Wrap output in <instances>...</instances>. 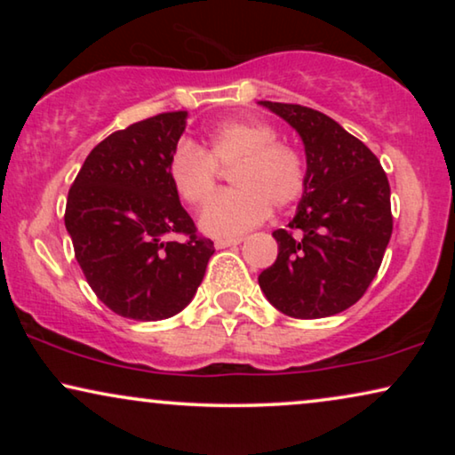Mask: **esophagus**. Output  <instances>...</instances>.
<instances>
[{"label": "esophagus", "mask_w": 455, "mask_h": 455, "mask_svg": "<svg viewBox=\"0 0 455 455\" xmlns=\"http://www.w3.org/2000/svg\"><path fill=\"white\" fill-rule=\"evenodd\" d=\"M242 238H217L215 240V248H228V246H235L240 244Z\"/></svg>", "instance_id": "obj_1"}]
</instances>
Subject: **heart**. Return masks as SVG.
<instances>
[{
  "instance_id": "b5f03b06",
  "label": "heart",
  "mask_w": 455,
  "mask_h": 455,
  "mask_svg": "<svg viewBox=\"0 0 455 455\" xmlns=\"http://www.w3.org/2000/svg\"><path fill=\"white\" fill-rule=\"evenodd\" d=\"M232 168L235 190L215 196L201 215L203 232L238 238L257 228L269 207L282 211L304 192L307 170L300 153L277 140L275 128L260 120H226L204 134L203 147L184 140L172 151L167 173L178 196L201 207L217 188V167Z\"/></svg>"
}]
</instances>
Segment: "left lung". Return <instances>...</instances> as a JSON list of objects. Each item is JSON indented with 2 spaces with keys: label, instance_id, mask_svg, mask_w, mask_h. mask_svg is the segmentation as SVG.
Wrapping results in <instances>:
<instances>
[{
  "label": "left lung",
  "instance_id": "obj_1",
  "mask_svg": "<svg viewBox=\"0 0 455 455\" xmlns=\"http://www.w3.org/2000/svg\"><path fill=\"white\" fill-rule=\"evenodd\" d=\"M302 136L307 182L298 213L275 229L277 259L259 285L283 315L323 319L356 304L394 232L391 190L364 142L321 111L260 101Z\"/></svg>",
  "mask_w": 455,
  "mask_h": 455
}]
</instances>
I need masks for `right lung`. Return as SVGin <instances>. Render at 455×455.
<instances>
[{"mask_svg":"<svg viewBox=\"0 0 455 455\" xmlns=\"http://www.w3.org/2000/svg\"><path fill=\"white\" fill-rule=\"evenodd\" d=\"M186 117L188 111H167L109 134L68 192L64 221L74 257L99 300L126 319L178 315L215 252L167 173Z\"/></svg>","mask_w":455,"mask_h":455,"instance_id":"obj_1","label":"right lung"}]
</instances>
